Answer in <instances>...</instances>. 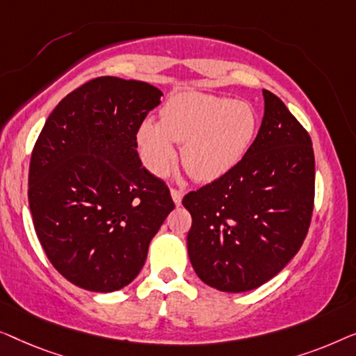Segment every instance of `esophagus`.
Returning <instances> with one entry per match:
<instances>
[{
  "label": "esophagus",
  "instance_id": "esophagus-1",
  "mask_svg": "<svg viewBox=\"0 0 356 356\" xmlns=\"http://www.w3.org/2000/svg\"><path fill=\"white\" fill-rule=\"evenodd\" d=\"M171 197H172V200H174V203L179 204L182 203V198H184V190L182 188H176V187H172L171 188Z\"/></svg>",
  "mask_w": 356,
  "mask_h": 356
}]
</instances>
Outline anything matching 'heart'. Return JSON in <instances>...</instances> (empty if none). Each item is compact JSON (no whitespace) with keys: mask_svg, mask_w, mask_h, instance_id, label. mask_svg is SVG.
<instances>
[{"mask_svg":"<svg viewBox=\"0 0 356 356\" xmlns=\"http://www.w3.org/2000/svg\"><path fill=\"white\" fill-rule=\"evenodd\" d=\"M257 130L252 106L230 98L197 92L177 93L163 104L159 124L145 121L137 138L147 168L169 171L184 143L182 164L198 182H213L232 171Z\"/></svg>","mask_w":356,"mask_h":356,"instance_id":"heart-1","label":"heart"}]
</instances>
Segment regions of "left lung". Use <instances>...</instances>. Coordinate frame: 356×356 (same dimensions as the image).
Instances as JSON below:
<instances>
[{"label":"left lung","instance_id":"left-lung-1","mask_svg":"<svg viewBox=\"0 0 356 356\" xmlns=\"http://www.w3.org/2000/svg\"><path fill=\"white\" fill-rule=\"evenodd\" d=\"M257 138L226 176L182 204L192 214L188 257L198 277L222 292L273 279L307 237L314 207L312 138L282 99L263 90Z\"/></svg>","mask_w":356,"mask_h":356}]
</instances>
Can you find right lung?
I'll return each mask as SVG.
<instances>
[{
  "instance_id": "obj_1",
  "label": "right lung",
  "mask_w": 356,
  "mask_h": 356,
  "mask_svg": "<svg viewBox=\"0 0 356 356\" xmlns=\"http://www.w3.org/2000/svg\"><path fill=\"white\" fill-rule=\"evenodd\" d=\"M161 97L140 80H88L59 102L35 142V232L56 271L80 289L114 292L132 282L174 209L166 182L137 153L138 129Z\"/></svg>"
}]
</instances>
